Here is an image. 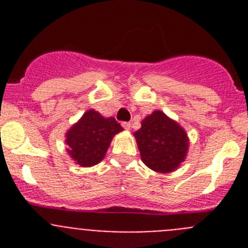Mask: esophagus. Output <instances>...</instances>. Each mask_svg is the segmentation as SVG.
<instances>
[{
	"mask_svg": "<svg viewBox=\"0 0 248 248\" xmlns=\"http://www.w3.org/2000/svg\"><path fill=\"white\" fill-rule=\"evenodd\" d=\"M122 125H123V128L125 129V130H130V128H131V124H130V123H128V122H124Z\"/></svg>",
	"mask_w": 248,
	"mask_h": 248,
	"instance_id": "esophagus-1",
	"label": "esophagus"
}]
</instances>
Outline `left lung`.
<instances>
[{"label":"left lung","mask_w":248,"mask_h":248,"mask_svg":"<svg viewBox=\"0 0 248 248\" xmlns=\"http://www.w3.org/2000/svg\"><path fill=\"white\" fill-rule=\"evenodd\" d=\"M134 137L143 163L156 172L175 171L187 156L190 140L185 129L161 110L144 118Z\"/></svg>","instance_id":"left-lung-1"}]
</instances>
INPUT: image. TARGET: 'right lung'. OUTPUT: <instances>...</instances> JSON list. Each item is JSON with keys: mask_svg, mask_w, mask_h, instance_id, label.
I'll return each mask as SVG.
<instances>
[{"mask_svg": "<svg viewBox=\"0 0 248 248\" xmlns=\"http://www.w3.org/2000/svg\"><path fill=\"white\" fill-rule=\"evenodd\" d=\"M123 131L113 117L105 118L89 109L65 133L67 153L82 168L97 165L104 159L114 135Z\"/></svg>", "mask_w": 248, "mask_h": 248, "instance_id": "obj_1", "label": "right lung"}]
</instances>
